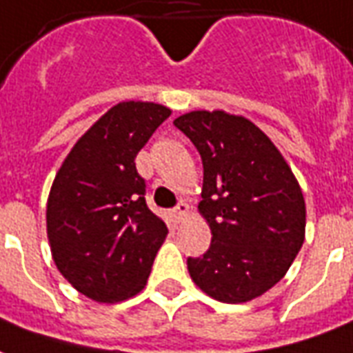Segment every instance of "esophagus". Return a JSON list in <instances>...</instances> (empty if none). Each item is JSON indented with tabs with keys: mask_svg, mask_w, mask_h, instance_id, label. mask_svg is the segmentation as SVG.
<instances>
[{
	"mask_svg": "<svg viewBox=\"0 0 353 353\" xmlns=\"http://www.w3.org/2000/svg\"><path fill=\"white\" fill-rule=\"evenodd\" d=\"M188 212H190V207H188V203H184V201H180L179 205L174 207V210H173L174 218H176L179 222H182V220L186 218Z\"/></svg>",
	"mask_w": 353,
	"mask_h": 353,
	"instance_id": "esophagus-1",
	"label": "esophagus"
}]
</instances>
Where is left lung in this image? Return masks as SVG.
Listing matches in <instances>:
<instances>
[{
  "label": "left lung",
  "instance_id": "obj_1",
  "mask_svg": "<svg viewBox=\"0 0 353 353\" xmlns=\"http://www.w3.org/2000/svg\"><path fill=\"white\" fill-rule=\"evenodd\" d=\"M203 159L199 212L212 241L188 258L195 284L212 299L246 303L284 279L305 241L307 207L284 156L256 123L225 110L174 120Z\"/></svg>",
  "mask_w": 353,
  "mask_h": 353
}]
</instances>
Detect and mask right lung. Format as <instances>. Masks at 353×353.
I'll return each instance as SVG.
<instances>
[{
    "instance_id": "add662e5",
    "label": "right lung",
    "mask_w": 353,
    "mask_h": 353,
    "mask_svg": "<svg viewBox=\"0 0 353 353\" xmlns=\"http://www.w3.org/2000/svg\"><path fill=\"white\" fill-rule=\"evenodd\" d=\"M169 117L159 103H118L56 173L46 201L50 252L63 279L88 299L118 303L146 285L167 225L146 205L135 158Z\"/></svg>"
}]
</instances>
